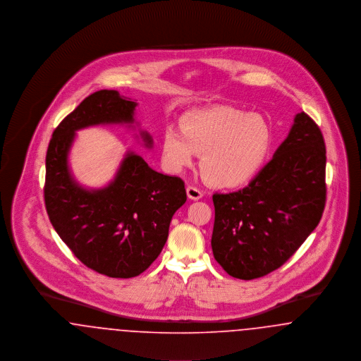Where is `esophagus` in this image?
<instances>
[{
  "label": "esophagus",
  "instance_id": "esophagus-1",
  "mask_svg": "<svg viewBox=\"0 0 361 361\" xmlns=\"http://www.w3.org/2000/svg\"><path fill=\"white\" fill-rule=\"evenodd\" d=\"M187 195H188L190 200H199V199L203 197V192L200 189L193 187V185H188L187 187Z\"/></svg>",
  "mask_w": 361,
  "mask_h": 361
}]
</instances>
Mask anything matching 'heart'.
<instances>
[{
    "mask_svg": "<svg viewBox=\"0 0 361 361\" xmlns=\"http://www.w3.org/2000/svg\"><path fill=\"white\" fill-rule=\"evenodd\" d=\"M162 134V158L173 172H181L202 154L207 181L222 189L240 188L264 166L272 145V131L258 114L228 105L192 111Z\"/></svg>",
    "mask_w": 361,
    "mask_h": 361,
    "instance_id": "b5f03b06",
    "label": "heart"
}]
</instances>
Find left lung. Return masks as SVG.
Listing matches in <instances>:
<instances>
[{
  "instance_id": "left-lung-1",
  "label": "left lung",
  "mask_w": 361,
  "mask_h": 361,
  "mask_svg": "<svg viewBox=\"0 0 361 361\" xmlns=\"http://www.w3.org/2000/svg\"><path fill=\"white\" fill-rule=\"evenodd\" d=\"M326 147L318 124L296 115L274 158L245 187L214 193V257L233 277L280 268L318 226L326 203Z\"/></svg>"
}]
</instances>
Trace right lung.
I'll list each match as a JSON object with an SVG mask.
<instances>
[{
    "label": "right lung",
    "mask_w": 361,
    "mask_h": 361,
    "mask_svg": "<svg viewBox=\"0 0 361 361\" xmlns=\"http://www.w3.org/2000/svg\"><path fill=\"white\" fill-rule=\"evenodd\" d=\"M135 106L116 90L94 92L58 124L46 155L44 204L55 231L87 268L121 279L140 275L159 256L174 212L187 202L185 184L128 153L115 181L90 192L70 176L68 153L74 131L133 123Z\"/></svg>",
    "instance_id": "add662e5"
}]
</instances>
